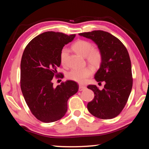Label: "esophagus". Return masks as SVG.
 <instances>
[{
  "label": "esophagus",
  "instance_id": "obj_1",
  "mask_svg": "<svg viewBox=\"0 0 149 149\" xmlns=\"http://www.w3.org/2000/svg\"><path fill=\"white\" fill-rule=\"evenodd\" d=\"M86 89V87L84 86V85H79V91H84Z\"/></svg>",
  "mask_w": 149,
  "mask_h": 149
}]
</instances>
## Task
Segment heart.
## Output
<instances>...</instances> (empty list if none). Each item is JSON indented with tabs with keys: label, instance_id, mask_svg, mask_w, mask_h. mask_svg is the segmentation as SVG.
<instances>
[{
	"label": "heart",
	"instance_id": "obj_1",
	"mask_svg": "<svg viewBox=\"0 0 149 149\" xmlns=\"http://www.w3.org/2000/svg\"><path fill=\"white\" fill-rule=\"evenodd\" d=\"M72 49L77 54L86 57L89 64L94 68H98L102 62V53L99 49L93 47V45L86 40H78L72 45ZM68 56V50L64 48L60 52V64L64 66L67 65V58ZM93 70L91 66H86L82 68H73L67 74V77L79 84H84L87 78L93 74Z\"/></svg>",
	"mask_w": 149,
	"mask_h": 149
}]
</instances>
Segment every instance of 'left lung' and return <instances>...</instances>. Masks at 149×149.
<instances>
[{
	"label": "left lung",
	"instance_id": "left-lung-1",
	"mask_svg": "<svg viewBox=\"0 0 149 149\" xmlns=\"http://www.w3.org/2000/svg\"><path fill=\"white\" fill-rule=\"evenodd\" d=\"M79 35L92 39L102 53V62L95 79L105 85L102 90L96 85H88L95 97L87 104V109L100 119H112L124 108L132 91L133 77L129 53L124 45L108 32L97 30Z\"/></svg>",
	"mask_w": 149,
	"mask_h": 149
}]
</instances>
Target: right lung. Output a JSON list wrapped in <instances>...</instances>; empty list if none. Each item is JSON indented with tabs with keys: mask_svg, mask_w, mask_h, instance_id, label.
<instances>
[{
	"mask_svg": "<svg viewBox=\"0 0 149 149\" xmlns=\"http://www.w3.org/2000/svg\"><path fill=\"white\" fill-rule=\"evenodd\" d=\"M75 36L45 32L25 48L20 65V87L32 114L41 122L50 123L61 119L67 112L69 98L79 89L74 81L62 82L56 87L52 81L54 77L62 75L57 72L60 50Z\"/></svg>",
	"mask_w": 149,
	"mask_h": 149,
	"instance_id": "obj_1",
	"label": "right lung"
}]
</instances>
